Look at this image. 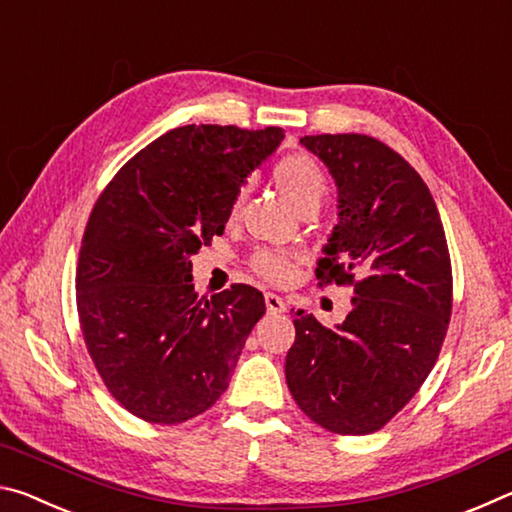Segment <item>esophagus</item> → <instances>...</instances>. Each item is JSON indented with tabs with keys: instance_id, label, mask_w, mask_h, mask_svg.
<instances>
[{
	"instance_id": "obj_1",
	"label": "esophagus",
	"mask_w": 512,
	"mask_h": 512,
	"mask_svg": "<svg viewBox=\"0 0 512 512\" xmlns=\"http://www.w3.org/2000/svg\"><path fill=\"white\" fill-rule=\"evenodd\" d=\"M264 300H266L268 314H284V311H287V302H284V298L277 296V293H266Z\"/></svg>"
}]
</instances>
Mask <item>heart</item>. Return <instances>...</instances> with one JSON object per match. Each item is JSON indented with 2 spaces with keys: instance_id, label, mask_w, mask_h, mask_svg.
I'll return each mask as SVG.
<instances>
[{
  "instance_id": "obj_1",
  "label": "heart",
  "mask_w": 512,
  "mask_h": 512,
  "mask_svg": "<svg viewBox=\"0 0 512 512\" xmlns=\"http://www.w3.org/2000/svg\"><path fill=\"white\" fill-rule=\"evenodd\" d=\"M275 183L280 187L284 198L296 207L298 212L307 210V207H318L323 203L327 192V176L320 164L302 153L284 155L282 160H277L273 169ZM241 196L237 194L235 201L230 205V214L235 216L239 212ZM250 266L253 271L264 277L271 284H287L293 275H296L298 255L287 253V250H275V248H259L255 255L250 257Z\"/></svg>"
}]
</instances>
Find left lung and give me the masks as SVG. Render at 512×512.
Instances as JSON below:
<instances>
[{
	"mask_svg": "<svg viewBox=\"0 0 512 512\" xmlns=\"http://www.w3.org/2000/svg\"><path fill=\"white\" fill-rule=\"evenodd\" d=\"M300 142L339 185L318 287H350L354 298L336 329L296 311L284 372L309 420L363 436L391 422L438 361L452 318V259L429 187L391 146L359 133Z\"/></svg>",
	"mask_w": 512,
	"mask_h": 512,
	"instance_id": "left-lung-1",
	"label": "left lung"
}]
</instances>
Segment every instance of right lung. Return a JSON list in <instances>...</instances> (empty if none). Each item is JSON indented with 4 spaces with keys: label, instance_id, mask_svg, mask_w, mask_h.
<instances>
[{
    "label": "right lung",
    "instance_id": "right-lung-1",
    "mask_svg": "<svg viewBox=\"0 0 512 512\" xmlns=\"http://www.w3.org/2000/svg\"><path fill=\"white\" fill-rule=\"evenodd\" d=\"M282 137L277 126L173 128L133 155L94 203L76 309L99 377L137 418L180 424L228 388L264 296L250 284L198 296L189 257L223 235L244 178Z\"/></svg>",
    "mask_w": 512,
    "mask_h": 512
}]
</instances>
